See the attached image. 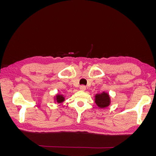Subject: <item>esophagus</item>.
I'll list each match as a JSON object with an SVG mask.
<instances>
[{
	"label": "esophagus",
	"instance_id": "34e87169",
	"mask_svg": "<svg viewBox=\"0 0 156 156\" xmlns=\"http://www.w3.org/2000/svg\"><path fill=\"white\" fill-rule=\"evenodd\" d=\"M79 88H80V90H81L84 91L86 90V87L84 86V85H81V86H80Z\"/></svg>",
	"mask_w": 156,
	"mask_h": 156
}]
</instances>
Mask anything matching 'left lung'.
<instances>
[{
  "mask_svg": "<svg viewBox=\"0 0 156 156\" xmlns=\"http://www.w3.org/2000/svg\"><path fill=\"white\" fill-rule=\"evenodd\" d=\"M95 102L97 105L100 108L107 107L110 104V97L108 94L105 92L96 94Z\"/></svg>",
  "mask_w": 156,
  "mask_h": 156,
  "instance_id": "8db88e82",
  "label": "left lung"
}]
</instances>
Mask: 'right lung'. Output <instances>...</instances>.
<instances>
[{
  "label": "right lung",
  "instance_id": "obj_1",
  "mask_svg": "<svg viewBox=\"0 0 156 156\" xmlns=\"http://www.w3.org/2000/svg\"><path fill=\"white\" fill-rule=\"evenodd\" d=\"M56 100L58 103H62L64 101V98L61 95H57L56 97Z\"/></svg>",
  "mask_w": 156,
  "mask_h": 156
}]
</instances>
